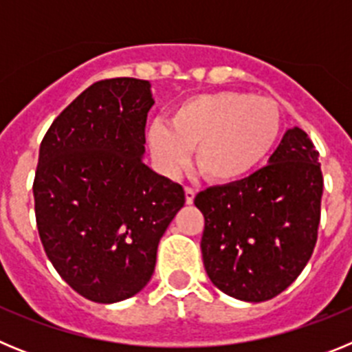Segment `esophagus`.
Masks as SVG:
<instances>
[{"instance_id": "34e87169", "label": "esophagus", "mask_w": 352, "mask_h": 352, "mask_svg": "<svg viewBox=\"0 0 352 352\" xmlns=\"http://www.w3.org/2000/svg\"><path fill=\"white\" fill-rule=\"evenodd\" d=\"M194 199H195V190H194V188H190V186H185V201H186V204L194 203Z\"/></svg>"}]
</instances>
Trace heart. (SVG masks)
Returning a JSON list of instances; mask_svg holds the SVG:
<instances>
[{"mask_svg":"<svg viewBox=\"0 0 352 352\" xmlns=\"http://www.w3.org/2000/svg\"><path fill=\"white\" fill-rule=\"evenodd\" d=\"M282 135L275 100L245 91L194 95L170 111L169 126L153 121L146 144L155 166L176 174L195 148V166L213 183L247 178L268 160Z\"/></svg>","mask_w":352,"mask_h":352,"instance_id":"obj_1","label":"heart"}]
</instances>
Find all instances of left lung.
I'll list each match as a JSON object with an SVG mask.
<instances>
[{
    "label": "left lung",
    "mask_w": 352,
    "mask_h": 352,
    "mask_svg": "<svg viewBox=\"0 0 352 352\" xmlns=\"http://www.w3.org/2000/svg\"><path fill=\"white\" fill-rule=\"evenodd\" d=\"M248 178L195 195L210 280L241 301L275 298L309 263L321 220L322 173L309 135L294 126Z\"/></svg>",
    "instance_id": "left-lung-1"
}]
</instances>
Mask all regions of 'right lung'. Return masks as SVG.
Listing matches in <instances>:
<instances>
[{"instance_id":"1","label":"right lung","mask_w":352,"mask_h":352,"mask_svg":"<svg viewBox=\"0 0 352 352\" xmlns=\"http://www.w3.org/2000/svg\"><path fill=\"white\" fill-rule=\"evenodd\" d=\"M148 80L91 84L40 144L33 195L40 241L60 276L95 303L138 294L158 241L185 204L178 183L142 162L155 104Z\"/></svg>"}]
</instances>
